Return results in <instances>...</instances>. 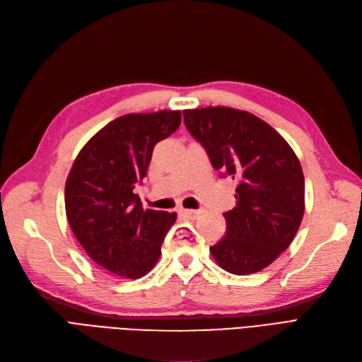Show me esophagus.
<instances>
[{
  "mask_svg": "<svg viewBox=\"0 0 362 362\" xmlns=\"http://www.w3.org/2000/svg\"><path fill=\"white\" fill-rule=\"evenodd\" d=\"M178 214L181 216H184V218H189V220H196L197 216L202 214L200 209H178Z\"/></svg>",
  "mask_w": 362,
  "mask_h": 362,
  "instance_id": "esophagus-1",
  "label": "esophagus"
}]
</instances>
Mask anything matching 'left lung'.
Here are the masks:
<instances>
[{
	"instance_id": "obj_1",
	"label": "left lung",
	"mask_w": 362,
	"mask_h": 362,
	"mask_svg": "<svg viewBox=\"0 0 362 362\" xmlns=\"http://www.w3.org/2000/svg\"><path fill=\"white\" fill-rule=\"evenodd\" d=\"M182 114L214 169L238 181L236 206L224 212L226 236L209 248L214 259L233 274L263 270L290 247L305 214V177L296 153L251 112L206 107Z\"/></svg>"
}]
</instances>
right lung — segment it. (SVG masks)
<instances>
[{
  "mask_svg": "<svg viewBox=\"0 0 362 362\" xmlns=\"http://www.w3.org/2000/svg\"><path fill=\"white\" fill-rule=\"evenodd\" d=\"M181 112L124 114L81 148L65 184L72 233L96 264L138 279L162 254L175 212L144 209L135 184L147 175L153 148L177 131Z\"/></svg>",
  "mask_w": 362,
  "mask_h": 362,
  "instance_id": "1",
  "label": "right lung"
}]
</instances>
